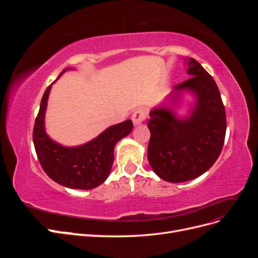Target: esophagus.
<instances>
[{
  "label": "esophagus",
  "instance_id": "1",
  "mask_svg": "<svg viewBox=\"0 0 258 258\" xmlns=\"http://www.w3.org/2000/svg\"><path fill=\"white\" fill-rule=\"evenodd\" d=\"M146 118V111L144 110V108H138V110H136L134 112V114H132V117L131 119L132 121H134V124L135 126H138V124L142 123Z\"/></svg>",
  "mask_w": 258,
  "mask_h": 258
}]
</instances>
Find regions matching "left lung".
<instances>
[{
	"mask_svg": "<svg viewBox=\"0 0 258 258\" xmlns=\"http://www.w3.org/2000/svg\"><path fill=\"white\" fill-rule=\"evenodd\" d=\"M190 79L173 87L171 99L182 90L196 97L187 118H176L169 107L153 108L147 127L151 131L147 159L154 172L171 183L190 181L204 174L220 156L226 135V113L213 77L198 61L188 60Z\"/></svg>",
	"mask_w": 258,
	"mask_h": 258,
	"instance_id": "obj_1",
	"label": "left lung"
}]
</instances>
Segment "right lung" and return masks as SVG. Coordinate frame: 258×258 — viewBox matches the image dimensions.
<instances>
[{"label": "right lung", "mask_w": 258, "mask_h": 258, "mask_svg": "<svg viewBox=\"0 0 258 258\" xmlns=\"http://www.w3.org/2000/svg\"><path fill=\"white\" fill-rule=\"evenodd\" d=\"M50 88L51 85L44 92L33 129L38 161L45 173L62 186L74 189L96 188L111 172L116 143L130 134L134 123L128 119L114 124L81 146H62L53 142L45 132L44 117Z\"/></svg>", "instance_id": "1"}]
</instances>
